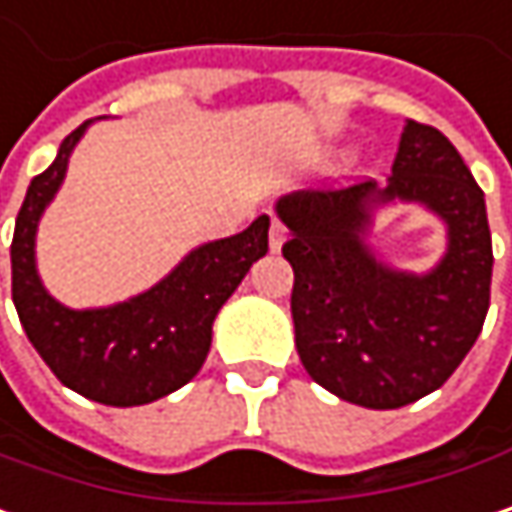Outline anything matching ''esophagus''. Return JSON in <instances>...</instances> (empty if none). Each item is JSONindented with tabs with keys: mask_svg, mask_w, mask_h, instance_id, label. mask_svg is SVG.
Instances as JSON below:
<instances>
[{
	"mask_svg": "<svg viewBox=\"0 0 512 512\" xmlns=\"http://www.w3.org/2000/svg\"><path fill=\"white\" fill-rule=\"evenodd\" d=\"M268 241H271V250H274V253H280V250H283V244H286V226L280 224V221H271Z\"/></svg>",
	"mask_w": 512,
	"mask_h": 512,
	"instance_id": "34e87169",
	"label": "esophagus"
}]
</instances>
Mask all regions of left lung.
<instances>
[{
  "mask_svg": "<svg viewBox=\"0 0 512 512\" xmlns=\"http://www.w3.org/2000/svg\"><path fill=\"white\" fill-rule=\"evenodd\" d=\"M395 202L446 224V253L430 272L395 269L367 244L376 209ZM274 212L291 232L294 345L318 386L356 407L398 410L457 371L489 309L492 235L483 191L439 129L404 123L386 188L294 191Z\"/></svg>",
  "mask_w": 512,
  "mask_h": 512,
  "instance_id": "1",
  "label": "left lung"
}]
</instances>
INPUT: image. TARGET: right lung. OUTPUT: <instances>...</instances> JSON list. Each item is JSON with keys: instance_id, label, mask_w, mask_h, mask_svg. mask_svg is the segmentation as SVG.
Wrapping results in <instances>:
<instances>
[{"instance_id": "add662e5", "label": "right lung", "mask_w": 512, "mask_h": 512, "mask_svg": "<svg viewBox=\"0 0 512 512\" xmlns=\"http://www.w3.org/2000/svg\"><path fill=\"white\" fill-rule=\"evenodd\" d=\"M91 123L61 141L55 161L26 191L11 241V294L34 351L67 389L105 407H141L182 389L203 368L221 306L250 265L268 253L271 218L259 215L238 235L194 247L135 297L94 309L64 306L37 274L34 244L40 218L64 185L70 156Z\"/></svg>"}]
</instances>
